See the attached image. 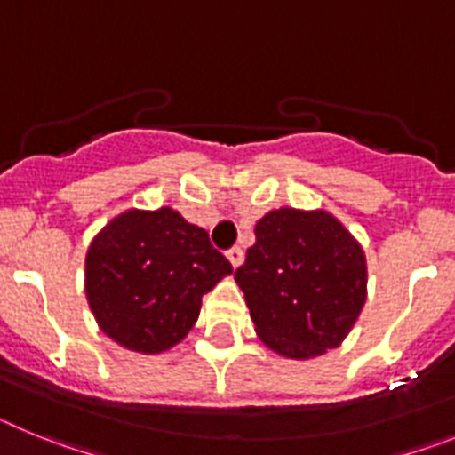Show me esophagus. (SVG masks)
I'll return each mask as SVG.
<instances>
[{
	"instance_id": "34e87169",
	"label": "esophagus",
	"mask_w": 455,
	"mask_h": 455,
	"mask_svg": "<svg viewBox=\"0 0 455 455\" xmlns=\"http://www.w3.org/2000/svg\"><path fill=\"white\" fill-rule=\"evenodd\" d=\"M227 259H228V263H231L233 267H238V266H243L244 254H243V250H240V247H231V250L227 251Z\"/></svg>"
}]
</instances>
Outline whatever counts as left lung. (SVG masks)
<instances>
[{
  "label": "left lung",
  "instance_id": "8db88e82",
  "mask_svg": "<svg viewBox=\"0 0 455 455\" xmlns=\"http://www.w3.org/2000/svg\"><path fill=\"white\" fill-rule=\"evenodd\" d=\"M254 233L235 283L260 341L288 359L337 347L366 302L362 244L327 211H270Z\"/></svg>",
  "mask_w": 455,
  "mask_h": 455
}]
</instances>
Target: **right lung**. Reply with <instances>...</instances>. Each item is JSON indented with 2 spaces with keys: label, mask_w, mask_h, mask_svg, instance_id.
Segmentation results:
<instances>
[{
  "label": "right lung",
  "mask_w": 455,
  "mask_h": 455,
  "mask_svg": "<svg viewBox=\"0 0 455 455\" xmlns=\"http://www.w3.org/2000/svg\"><path fill=\"white\" fill-rule=\"evenodd\" d=\"M233 267L205 228L179 211H125L86 251L84 291L96 323L118 346L157 355L195 327L201 298Z\"/></svg>",
  "instance_id": "1"
}]
</instances>
